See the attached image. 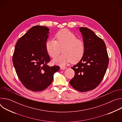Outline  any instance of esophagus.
I'll return each instance as SVG.
<instances>
[{
    "instance_id": "obj_1",
    "label": "esophagus",
    "mask_w": 122,
    "mask_h": 122,
    "mask_svg": "<svg viewBox=\"0 0 122 122\" xmlns=\"http://www.w3.org/2000/svg\"><path fill=\"white\" fill-rule=\"evenodd\" d=\"M66 68V67H64V66H61L60 67V69H61V70H64V69H65Z\"/></svg>"
}]
</instances>
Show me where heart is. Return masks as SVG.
Returning <instances> with one entry per match:
<instances>
[{
  "mask_svg": "<svg viewBox=\"0 0 122 122\" xmlns=\"http://www.w3.org/2000/svg\"><path fill=\"white\" fill-rule=\"evenodd\" d=\"M55 40H48L45 43L47 54L51 58H55L61 51L63 54L55 58L53 62L56 65L63 66L72 62H79L82 57L85 51V45L81 40L77 39L75 35L67 29L58 32Z\"/></svg>",
  "mask_w": 122,
  "mask_h": 122,
  "instance_id": "b5f03b06",
  "label": "heart"
}]
</instances>
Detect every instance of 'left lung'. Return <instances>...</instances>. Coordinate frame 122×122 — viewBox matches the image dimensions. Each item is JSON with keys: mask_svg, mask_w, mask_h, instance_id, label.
<instances>
[{"mask_svg": "<svg viewBox=\"0 0 122 122\" xmlns=\"http://www.w3.org/2000/svg\"><path fill=\"white\" fill-rule=\"evenodd\" d=\"M85 45L84 54L81 60L71 67L74 77L69 83L80 92L92 90L100 84L109 64L105 42L90 29L80 27Z\"/></svg>", "mask_w": 122, "mask_h": 122, "instance_id": "obj_1", "label": "left lung"}]
</instances>
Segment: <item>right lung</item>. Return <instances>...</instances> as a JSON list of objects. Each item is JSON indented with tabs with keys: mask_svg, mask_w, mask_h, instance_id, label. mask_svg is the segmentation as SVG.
Instances as JSON below:
<instances>
[{
	"mask_svg": "<svg viewBox=\"0 0 122 122\" xmlns=\"http://www.w3.org/2000/svg\"><path fill=\"white\" fill-rule=\"evenodd\" d=\"M49 30L46 26H33L15 45L12 61L16 72L25 87L33 91L47 88L60 69L47 65L51 61L45 48Z\"/></svg>",
	"mask_w": 122,
	"mask_h": 122,
	"instance_id": "1",
	"label": "right lung"
}]
</instances>
